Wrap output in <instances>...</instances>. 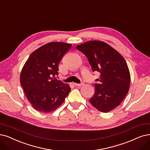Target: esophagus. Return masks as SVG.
I'll return each instance as SVG.
<instances>
[{"label":"esophagus","instance_id":"1","mask_svg":"<svg viewBox=\"0 0 150 150\" xmlns=\"http://www.w3.org/2000/svg\"><path fill=\"white\" fill-rule=\"evenodd\" d=\"M83 83H74V85H75V86H81V85H83Z\"/></svg>","mask_w":150,"mask_h":150}]
</instances>
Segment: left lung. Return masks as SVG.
<instances>
[{
	"mask_svg": "<svg viewBox=\"0 0 150 150\" xmlns=\"http://www.w3.org/2000/svg\"><path fill=\"white\" fill-rule=\"evenodd\" d=\"M76 48L85 55L93 71L100 74L90 103L102 112L113 110L123 101L130 87V71L124 58L103 41H88Z\"/></svg>",
	"mask_w": 150,
	"mask_h": 150,
	"instance_id": "obj_1",
	"label": "left lung"
}]
</instances>
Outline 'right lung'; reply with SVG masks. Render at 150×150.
<instances>
[{
    "label": "right lung",
    "instance_id": "1",
    "mask_svg": "<svg viewBox=\"0 0 150 150\" xmlns=\"http://www.w3.org/2000/svg\"><path fill=\"white\" fill-rule=\"evenodd\" d=\"M71 44L52 42L44 44L32 52L20 74V83L25 95L35 109L50 112L59 108L71 88L55 79L59 64Z\"/></svg>",
    "mask_w": 150,
    "mask_h": 150
}]
</instances>
